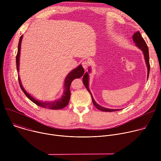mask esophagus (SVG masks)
<instances>
[{
	"label": "esophagus",
	"instance_id": "esophagus-1",
	"mask_svg": "<svg viewBox=\"0 0 161 161\" xmlns=\"http://www.w3.org/2000/svg\"><path fill=\"white\" fill-rule=\"evenodd\" d=\"M88 65H89V62H88V61H83V62H82V66H83V67L85 69H86L88 68Z\"/></svg>",
	"mask_w": 161,
	"mask_h": 161
}]
</instances>
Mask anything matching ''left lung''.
<instances>
[{
  "label": "left lung",
  "instance_id": "obj_1",
  "mask_svg": "<svg viewBox=\"0 0 161 161\" xmlns=\"http://www.w3.org/2000/svg\"><path fill=\"white\" fill-rule=\"evenodd\" d=\"M132 39L134 42L135 43V45L140 50H141L143 53L144 58L145 60V63L147 67V78L149 76V72H150V62H149V52H148V48L147 45V43L145 42L143 38L142 37L141 34L139 31H137L136 32H134V34L132 36ZM91 73V68L90 67H88V72H86L83 77V83L84 85L85 86L87 90L89 92V93L91 95L92 100L94 103V105L99 110L102 111H106V112H111V111H119L121 109H109L104 107L101 106V105L98 104L96 101L94 100L90 90L89 89V74Z\"/></svg>",
  "mask_w": 161,
  "mask_h": 161
}]
</instances>
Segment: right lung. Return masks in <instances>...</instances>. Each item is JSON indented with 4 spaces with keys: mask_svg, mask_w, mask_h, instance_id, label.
Masks as SVG:
<instances>
[{
    "mask_svg": "<svg viewBox=\"0 0 161 161\" xmlns=\"http://www.w3.org/2000/svg\"><path fill=\"white\" fill-rule=\"evenodd\" d=\"M23 38V35L20 37L19 42H18V53L16 57V68L17 71L19 72V56H20V51H21V43ZM84 74V69L82 65L80 64L76 68L73 69L69 73L64 80V92L63 94L59 99L55 100L53 101H42L36 99L33 96H32L30 94H29L25 90V88L23 86L19 76L18 75V81L19 83V86L21 90L24 92V94L26 96L34 103L37 104L39 106L44 108H48L50 109H60L62 108H65L69 102L70 97H71V92H70V85L71 82L76 78H81Z\"/></svg>",
    "mask_w": 161,
    "mask_h": 161,
    "instance_id": "obj_1",
    "label": "right lung"
}]
</instances>
